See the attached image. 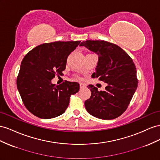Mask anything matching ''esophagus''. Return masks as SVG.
Here are the masks:
<instances>
[{
	"instance_id": "obj_1",
	"label": "esophagus",
	"mask_w": 160,
	"mask_h": 160,
	"mask_svg": "<svg viewBox=\"0 0 160 160\" xmlns=\"http://www.w3.org/2000/svg\"><path fill=\"white\" fill-rule=\"evenodd\" d=\"M79 85H80V88H81V89L85 88V85H84L83 83H81Z\"/></svg>"
}]
</instances>
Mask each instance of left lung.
<instances>
[{"label":"left lung","mask_w":160,"mask_h":160,"mask_svg":"<svg viewBox=\"0 0 160 160\" xmlns=\"http://www.w3.org/2000/svg\"><path fill=\"white\" fill-rule=\"evenodd\" d=\"M98 57L93 78L108 83L105 91L89 85L91 97L85 102V108L95 117L112 120L127 110L138 85L135 63L120 46L103 40H87L81 43Z\"/></svg>","instance_id":"8db88e82"}]
</instances>
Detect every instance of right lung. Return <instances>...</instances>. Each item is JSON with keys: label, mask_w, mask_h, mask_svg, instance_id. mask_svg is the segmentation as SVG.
<instances>
[{"label": "right lung", "mask_w": 160, "mask_h": 160, "mask_svg": "<svg viewBox=\"0 0 160 160\" xmlns=\"http://www.w3.org/2000/svg\"><path fill=\"white\" fill-rule=\"evenodd\" d=\"M80 41L44 43L30 50L21 64L17 78L18 89L25 108L38 118L49 119L62 114L70 97L79 92L77 82L64 81L55 85V75H62L67 60Z\"/></svg>", "instance_id": "1"}]
</instances>
